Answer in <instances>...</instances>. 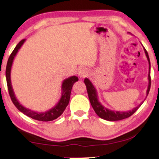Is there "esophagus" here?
<instances>
[{"instance_id": "1", "label": "esophagus", "mask_w": 159, "mask_h": 159, "mask_svg": "<svg viewBox=\"0 0 159 159\" xmlns=\"http://www.w3.org/2000/svg\"><path fill=\"white\" fill-rule=\"evenodd\" d=\"M88 74V70L86 67H80L78 69V75L80 78H84Z\"/></svg>"}]
</instances>
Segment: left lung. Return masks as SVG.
Returning a JSON list of instances; mask_svg holds the SVG:
<instances>
[{
    "label": "left lung",
    "mask_w": 159,
    "mask_h": 159,
    "mask_svg": "<svg viewBox=\"0 0 159 159\" xmlns=\"http://www.w3.org/2000/svg\"><path fill=\"white\" fill-rule=\"evenodd\" d=\"M144 52H145L146 56H147V60L149 62V74H148V80H149V84H148V87H147V96H148L149 90H150V86H151V78H150V61H149V57L148 55V53H147V50L143 48ZM84 84L87 87V93H88V97L90 99V104L92 105L93 108L94 109L96 114L99 116L102 119H104L105 120H108V121H117V120H121L125 118L129 117L132 115L134 114L135 111L139 108L140 105L143 104H140L138 107H134L132 110L129 111H111L110 109L107 108L105 106H103L101 103L99 102L98 98V94L96 89L95 88L93 84H92L90 80L88 78H86L84 79Z\"/></svg>",
    "instance_id": "1"
}]
</instances>
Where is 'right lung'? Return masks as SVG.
Returning a JSON list of instances; mask_svg holds the SVG:
<instances>
[{
  "label": "right lung",
  "mask_w": 159,
  "mask_h": 159,
  "mask_svg": "<svg viewBox=\"0 0 159 159\" xmlns=\"http://www.w3.org/2000/svg\"><path fill=\"white\" fill-rule=\"evenodd\" d=\"M25 42V39H22L20 41L19 44L16 46L14 48L13 52L10 54V57H9L8 61H7V68H6V78H7V87H8L9 93H10L11 100L13 102L15 106L17 107L19 110L22 112L24 114L27 115L29 117L32 118L34 120H39V121L43 122H48L52 121L59 117L61 115L63 114V111H65L66 107L69 102V98H70V94L71 91H72V86L76 81H78V78L76 76H71L68 78H66L64 81H63L61 87V97L60 98L59 102L54 107L52 108L49 109L48 111H46L45 112H36V111H31L30 109L27 108V107H24L19 103L16 98L15 93H14L13 89L12 87V83H11V78H10V73H11V69H12V65L13 63L14 58L17 54L21 45L24 44Z\"/></svg>",
  "instance_id": "add662e5"
}]
</instances>
